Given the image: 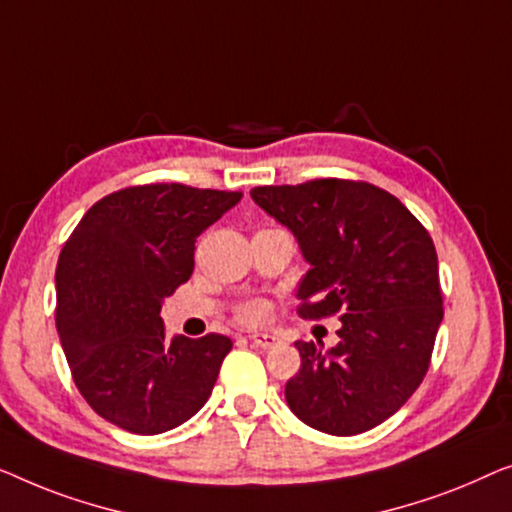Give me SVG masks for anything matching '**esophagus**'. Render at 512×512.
Masks as SVG:
<instances>
[{"mask_svg":"<svg viewBox=\"0 0 512 512\" xmlns=\"http://www.w3.org/2000/svg\"><path fill=\"white\" fill-rule=\"evenodd\" d=\"M250 343H253L255 348L269 350V348H273V345L280 343V338L273 336V334H255V336H250Z\"/></svg>","mask_w":512,"mask_h":512,"instance_id":"1","label":"esophagus"}]
</instances>
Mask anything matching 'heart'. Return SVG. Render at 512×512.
Segmentation results:
<instances>
[{
    "label": "heart",
    "instance_id": "1",
    "mask_svg": "<svg viewBox=\"0 0 512 512\" xmlns=\"http://www.w3.org/2000/svg\"><path fill=\"white\" fill-rule=\"evenodd\" d=\"M239 320L243 325H262L269 320V306L264 301H248L246 306L239 308Z\"/></svg>",
    "mask_w": 512,
    "mask_h": 512
}]
</instances>
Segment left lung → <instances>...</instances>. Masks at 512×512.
I'll return each instance as SVG.
<instances>
[{"mask_svg": "<svg viewBox=\"0 0 512 512\" xmlns=\"http://www.w3.org/2000/svg\"><path fill=\"white\" fill-rule=\"evenodd\" d=\"M250 197L292 229L311 264L297 292L299 318L343 322L331 350L294 343L301 369L285 385L287 406L331 436L378 427L427 376L443 320L429 232L394 194L366 181L262 185Z\"/></svg>", "mask_w": 512, "mask_h": 512, "instance_id": "8db88e82", "label": "left lung"}]
</instances>
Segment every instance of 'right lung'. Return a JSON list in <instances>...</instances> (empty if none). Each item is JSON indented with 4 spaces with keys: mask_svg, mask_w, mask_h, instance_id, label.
I'll return each instance as SVG.
<instances>
[{
    "mask_svg": "<svg viewBox=\"0 0 512 512\" xmlns=\"http://www.w3.org/2000/svg\"><path fill=\"white\" fill-rule=\"evenodd\" d=\"M243 192L148 183L106 194L83 215L55 269V325L71 378L115 427L153 436L211 397L232 338H164V297L190 280L194 241Z\"/></svg>",
    "mask_w": 512,
    "mask_h": 512,
    "instance_id": "add662e5",
    "label": "right lung"
}]
</instances>
